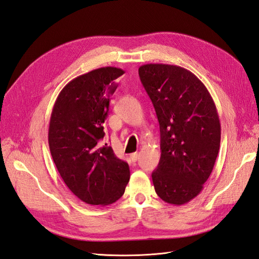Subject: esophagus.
I'll use <instances>...</instances> for the list:
<instances>
[{
    "label": "esophagus",
    "instance_id": "esophagus-1",
    "mask_svg": "<svg viewBox=\"0 0 259 259\" xmlns=\"http://www.w3.org/2000/svg\"><path fill=\"white\" fill-rule=\"evenodd\" d=\"M138 156H139L138 152L132 153V154H131V159H132V161H133V162H136V161H137V159H138Z\"/></svg>",
    "mask_w": 259,
    "mask_h": 259
}]
</instances>
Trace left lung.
<instances>
[{
  "label": "left lung",
  "instance_id": "left-lung-1",
  "mask_svg": "<svg viewBox=\"0 0 259 259\" xmlns=\"http://www.w3.org/2000/svg\"><path fill=\"white\" fill-rule=\"evenodd\" d=\"M138 73L160 124L155 192L169 204H186L202 191L215 165L221 146L215 103L205 85L185 68L147 64Z\"/></svg>",
  "mask_w": 259,
  "mask_h": 259
}]
</instances>
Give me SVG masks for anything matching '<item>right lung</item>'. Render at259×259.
<instances>
[{
  "label": "right lung",
  "mask_w": 259,
  "mask_h": 259,
  "mask_svg": "<svg viewBox=\"0 0 259 259\" xmlns=\"http://www.w3.org/2000/svg\"><path fill=\"white\" fill-rule=\"evenodd\" d=\"M123 73L120 68L103 67L77 76L61 90L53 107L52 158L69 189L91 205L112 204L130 180L128 164L103 145L109 101Z\"/></svg>",
  "instance_id": "1"
}]
</instances>
